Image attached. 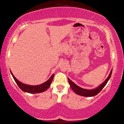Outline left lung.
Returning a JSON list of instances; mask_svg holds the SVG:
<instances>
[{"label":"left lung","instance_id":"8db88e82","mask_svg":"<svg viewBox=\"0 0 124 124\" xmlns=\"http://www.w3.org/2000/svg\"><path fill=\"white\" fill-rule=\"evenodd\" d=\"M112 70H111V71H110L109 76H108V77H107L106 80L101 85L98 86V88H96V89H91V90H88V89L81 88L79 87L78 86H77L76 84H74L73 82L68 78L69 83L70 85V87L71 88V89H73V91L76 93H77V95H81V96H95V95H96L97 94H98V93L102 91V89L103 88L104 86L106 85L107 83L108 82V80H109L110 78V77H111V73H112Z\"/></svg>","mask_w":124,"mask_h":124}]
</instances>
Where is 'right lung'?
Segmentation results:
<instances>
[{
	"label": "right lung",
	"mask_w": 124,
	"mask_h": 124,
	"mask_svg": "<svg viewBox=\"0 0 124 124\" xmlns=\"http://www.w3.org/2000/svg\"><path fill=\"white\" fill-rule=\"evenodd\" d=\"M11 73L13 76V77L14 78L15 81L16 82L18 86H19V88L22 89L23 91L28 92V93H40V92H43L45 91L46 90L50 87L51 83L53 81L54 74H53L51 77H50L49 80H48L47 81L44 83L42 84L39 85H29L24 84L23 83L19 82L17 78L14 76L13 73L11 72Z\"/></svg>",
	"instance_id": "1"
}]
</instances>
